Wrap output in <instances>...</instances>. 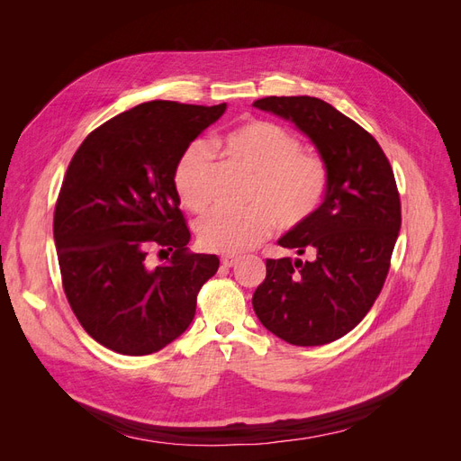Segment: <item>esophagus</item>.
<instances>
[{
	"label": "esophagus",
	"instance_id": "1",
	"mask_svg": "<svg viewBox=\"0 0 461 461\" xmlns=\"http://www.w3.org/2000/svg\"><path fill=\"white\" fill-rule=\"evenodd\" d=\"M239 261H240V256H232V254H227V256L221 258L222 267H234V265Z\"/></svg>",
	"mask_w": 461,
	"mask_h": 461
}]
</instances>
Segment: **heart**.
<instances>
[{"label":"heart","instance_id":"heart-1","mask_svg":"<svg viewBox=\"0 0 461 461\" xmlns=\"http://www.w3.org/2000/svg\"><path fill=\"white\" fill-rule=\"evenodd\" d=\"M225 156L252 180L240 212H215L196 225L205 249L240 254L263 242L275 222L285 230L305 225L323 203L329 190V165L315 151L302 149L300 138L273 121L252 119L222 138ZM209 167L212 153L203 142H192L175 165L173 183L180 202L190 212L209 205Z\"/></svg>","mask_w":461,"mask_h":461}]
</instances>
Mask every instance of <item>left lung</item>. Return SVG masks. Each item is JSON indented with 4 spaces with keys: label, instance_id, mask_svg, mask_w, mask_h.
I'll use <instances>...</instances> for the list:
<instances>
[{
    "label": "left lung",
    "instance_id": "left-lung-1",
    "mask_svg": "<svg viewBox=\"0 0 461 461\" xmlns=\"http://www.w3.org/2000/svg\"><path fill=\"white\" fill-rule=\"evenodd\" d=\"M254 105L294 121L330 175L317 213L278 240L312 259L265 261L254 312L288 344H329L367 315L386 281L402 225L393 167L366 129L319 97L269 95Z\"/></svg>",
    "mask_w": 461,
    "mask_h": 461
}]
</instances>
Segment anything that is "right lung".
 <instances>
[{
  "mask_svg": "<svg viewBox=\"0 0 461 461\" xmlns=\"http://www.w3.org/2000/svg\"><path fill=\"white\" fill-rule=\"evenodd\" d=\"M227 104L148 102L105 121L78 146L55 202L53 239L68 305L90 337L148 356L183 334L217 256L186 248L175 165ZM158 249L166 263L151 268Z\"/></svg>",
  "mask_w": 461,
  "mask_h": 461,
  "instance_id": "right-lung-1",
  "label": "right lung"
}]
</instances>
